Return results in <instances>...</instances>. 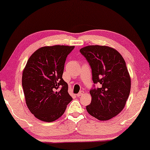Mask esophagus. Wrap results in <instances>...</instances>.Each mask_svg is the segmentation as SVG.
<instances>
[{"mask_svg": "<svg viewBox=\"0 0 150 150\" xmlns=\"http://www.w3.org/2000/svg\"><path fill=\"white\" fill-rule=\"evenodd\" d=\"M84 91H80L79 93L77 94V95H76V96H78V97H80V96H82L83 95V94H84Z\"/></svg>", "mask_w": 150, "mask_h": 150, "instance_id": "1", "label": "esophagus"}]
</instances>
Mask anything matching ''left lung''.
Listing matches in <instances>:
<instances>
[{"mask_svg": "<svg viewBox=\"0 0 150 150\" xmlns=\"http://www.w3.org/2000/svg\"><path fill=\"white\" fill-rule=\"evenodd\" d=\"M80 52L91 66L94 84L101 85L90 91L92 100L87 112L100 121L109 120L124 109L130 93L131 77L125 62L109 46L88 45Z\"/></svg>", "mask_w": 150, "mask_h": 150, "instance_id": "1", "label": "left lung"}]
</instances>
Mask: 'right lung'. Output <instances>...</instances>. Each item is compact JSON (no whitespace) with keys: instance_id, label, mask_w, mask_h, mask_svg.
<instances>
[{"instance_id":"obj_1","label":"right lung","mask_w":150,"mask_h":150,"mask_svg":"<svg viewBox=\"0 0 150 150\" xmlns=\"http://www.w3.org/2000/svg\"><path fill=\"white\" fill-rule=\"evenodd\" d=\"M74 48L59 45L39 48L30 56L23 71L25 102L30 112L41 121L57 120L72 100L62 74L66 57ZM58 88L61 89L57 91Z\"/></svg>"}]
</instances>
